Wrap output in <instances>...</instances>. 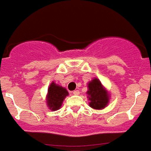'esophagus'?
<instances>
[{"instance_id":"esophagus-1","label":"esophagus","mask_w":151,"mask_h":151,"mask_svg":"<svg viewBox=\"0 0 151 151\" xmlns=\"http://www.w3.org/2000/svg\"><path fill=\"white\" fill-rule=\"evenodd\" d=\"M72 94H73V95H79V94H80V91H79V90H75V91L72 92Z\"/></svg>"}]
</instances>
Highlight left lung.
<instances>
[{
  "mask_svg": "<svg viewBox=\"0 0 151 151\" xmlns=\"http://www.w3.org/2000/svg\"><path fill=\"white\" fill-rule=\"evenodd\" d=\"M88 97L89 106L94 109H102L108 105L109 101V95L107 90L101 84L98 79H93L88 83Z\"/></svg>",
  "mask_w": 151,
  "mask_h": 151,
  "instance_id": "obj_1",
  "label": "left lung"
}]
</instances>
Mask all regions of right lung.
I'll return each instance as SVG.
<instances>
[{"label":"right lung","mask_w":151,"mask_h":151,"mask_svg":"<svg viewBox=\"0 0 151 151\" xmlns=\"http://www.w3.org/2000/svg\"><path fill=\"white\" fill-rule=\"evenodd\" d=\"M67 96H68L67 89L52 82L49 86L47 96V104L49 109L52 111L59 109Z\"/></svg>","instance_id":"1"}]
</instances>
